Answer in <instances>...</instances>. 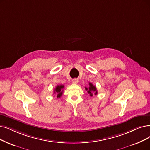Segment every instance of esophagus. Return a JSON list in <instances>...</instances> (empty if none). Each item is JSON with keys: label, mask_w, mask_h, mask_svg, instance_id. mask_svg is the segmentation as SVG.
Masks as SVG:
<instances>
[{"label": "esophagus", "mask_w": 150, "mask_h": 150, "mask_svg": "<svg viewBox=\"0 0 150 150\" xmlns=\"http://www.w3.org/2000/svg\"><path fill=\"white\" fill-rule=\"evenodd\" d=\"M72 82H73V83H78V79H74L72 80Z\"/></svg>", "instance_id": "esophagus-1"}]
</instances>
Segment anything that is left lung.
Listing matches in <instances>:
<instances>
[{
  "mask_svg": "<svg viewBox=\"0 0 150 150\" xmlns=\"http://www.w3.org/2000/svg\"><path fill=\"white\" fill-rule=\"evenodd\" d=\"M85 89L87 91V93L92 97L93 96V93H94L95 95L97 94V88H96V87L95 86H93L92 83L89 82V87L88 88L86 87Z\"/></svg>",
  "mask_w": 150,
  "mask_h": 150,
  "instance_id": "8db88e82",
  "label": "left lung"
}]
</instances>
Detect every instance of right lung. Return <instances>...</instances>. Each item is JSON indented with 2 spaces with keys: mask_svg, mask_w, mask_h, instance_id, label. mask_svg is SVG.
Wrapping results in <instances>:
<instances>
[{
  "mask_svg": "<svg viewBox=\"0 0 150 150\" xmlns=\"http://www.w3.org/2000/svg\"><path fill=\"white\" fill-rule=\"evenodd\" d=\"M64 87V86L63 85L57 86L56 88L54 90V92H54V93H57V98H59L63 95Z\"/></svg>",
  "mask_w": 150,
  "mask_h": 150,
  "instance_id": "add662e5",
  "label": "right lung"
}]
</instances>
